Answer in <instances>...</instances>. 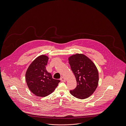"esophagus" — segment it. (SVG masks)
<instances>
[{"instance_id": "1", "label": "esophagus", "mask_w": 126, "mask_h": 126, "mask_svg": "<svg viewBox=\"0 0 126 126\" xmlns=\"http://www.w3.org/2000/svg\"><path fill=\"white\" fill-rule=\"evenodd\" d=\"M60 80L62 82H66V78L64 77H62L61 78H60Z\"/></svg>"}]
</instances>
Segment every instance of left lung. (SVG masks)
<instances>
[{"label": "left lung", "instance_id": "8db88e82", "mask_svg": "<svg viewBox=\"0 0 126 126\" xmlns=\"http://www.w3.org/2000/svg\"><path fill=\"white\" fill-rule=\"evenodd\" d=\"M69 63L77 82V86L70 94L75 98L84 99L92 95L98 87V72L94 62L83 54L70 56Z\"/></svg>", "mask_w": 126, "mask_h": 126}]
</instances>
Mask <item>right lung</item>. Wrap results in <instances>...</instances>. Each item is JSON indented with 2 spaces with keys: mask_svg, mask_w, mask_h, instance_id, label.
<instances>
[{
  "mask_svg": "<svg viewBox=\"0 0 126 126\" xmlns=\"http://www.w3.org/2000/svg\"><path fill=\"white\" fill-rule=\"evenodd\" d=\"M48 59L46 55L38 56L30 64L26 73L28 88L38 97H44L53 93L60 82L53 79L46 69Z\"/></svg>",
  "mask_w": 126,
  "mask_h": 126,
  "instance_id": "right-lung-1",
  "label": "right lung"
}]
</instances>
